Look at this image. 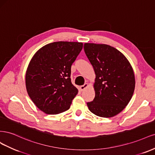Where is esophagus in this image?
<instances>
[{"instance_id":"34e87169","label":"esophagus","mask_w":155,"mask_h":155,"mask_svg":"<svg viewBox=\"0 0 155 155\" xmlns=\"http://www.w3.org/2000/svg\"><path fill=\"white\" fill-rule=\"evenodd\" d=\"M87 86H88L87 83H85L84 85H82V86H81V87H80V89H81V91H84V89H86Z\"/></svg>"}]
</instances>
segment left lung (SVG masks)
<instances>
[{
    "instance_id": "1",
    "label": "left lung",
    "mask_w": 155,
    "mask_h": 155,
    "mask_svg": "<svg viewBox=\"0 0 155 155\" xmlns=\"http://www.w3.org/2000/svg\"><path fill=\"white\" fill-rule=\"evenodd\" d=\"M84 49L96 74L95 97L87 103L89 111L104 118L115 116L134 93L135 79L131 64L121 52L107 44L86 43Z\"/></svg>"
}]
</instances>
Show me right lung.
Returning <instances> with one entry per match:
<instances>
[{
    "mask_svg": "<svg viewBox=\"0 0 155 155\" xmlns=\"http://www.w3.org/2000/svg\"><path fill=\"white\" fill-rule=\"evenodd\" d=\"M82 42H54L34 54L26 73L28 93L36 106L48 114L67 111L78 89L71 81V68Z\"/></svg>",
    "mask_w": 155,
    "mask_h": 155,
    "instance_id": "add662e5",
    "label": "right lung"
}]
</instances>
